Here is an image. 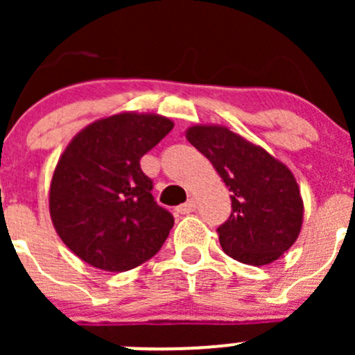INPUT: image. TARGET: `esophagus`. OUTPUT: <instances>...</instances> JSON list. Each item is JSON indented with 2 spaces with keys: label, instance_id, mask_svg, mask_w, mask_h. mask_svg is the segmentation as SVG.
Returning <instances> with one entry per match:
<instances>
[{
  "label": "esophagus",
  "instance_id": "34e87169",
  "mask_svg": "<svg viewBox=\"0 0 355 355\" xmlns=\"http://www.w3.org/2000/svg\"><path fill=\"white\" fill-rule=\"evenodd\" d=\"M194 209H196V200L194 199H189L187 202L180 204V206L177 207V213L178 214H191Z\"/></svg>",
  "mask_w": 355,
  "mask_h": 355
}]
</instances>
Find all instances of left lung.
Returning <instances> with one entry per match:
<instances>
[{"label":"left lung","mask_w":355,"mask_h":355,"mask_svg":"<svg viewBox=\"0 0 355 355\" xmlns=\"http://www.w3.org/2000/svg\"><path fill=\"white\" fill-rule=\"evenodd\" d=\"M187 139L232 192L230 218L216 230L225 252L254 266L278 259L302 227L304 204L292 171L225 127L196 125Z\"/></svg>","instance_id":"8db88e82"}]
</instances>
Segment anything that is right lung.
Returning <instances> with one entry per match:
<instances>
[{
	"label": "right lung",
	"instance_id": "right-lung-1",
	"mask_svg": "<svg viewBox=\"0 0 355 355\" xmlns=\"http://www.w3.org/2000/svg\"><path fill=\"white\" fill-rule=\"evenodd\" d=\"M168 118L120 113L94 121L68 144L49 189L60 239L91 266L127 271L166 241L173 214L153 198L141 157L170 134Z\"/></svg>",
	"mask_w": 355,
	"mask_h": 355
}]
</instances>
